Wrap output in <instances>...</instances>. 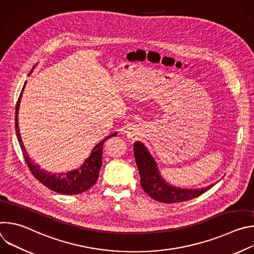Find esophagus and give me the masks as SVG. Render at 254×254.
<instances>
[{
  "instance_id": "esophagus-1",
  "label": "esophagus",
  "mask_w": 254,
  "mask_h": 254,
  "mask_svg": "<svg viewBox=\"0 0 254 254\" xmlns=\"http://www.w3.org/2000/svg\"><path fill=\"white\" fill-rule=\"evenodd\" d=\"M127 136H128L129 138H131V139H135L136 133H135L133 130H128V131H127Z\"/></svg>"
}]
</instances>
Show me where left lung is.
Wrapping results in <instances>:
<instances>
[{
    "label": "left lung",
    "mask_w": 254,
    "mask_h": 254,
    "mask_svg": "<svg viewBox=\"0 0 254 254\" xmlns=\"http://www.w3.org/2000/svg\"><path fill=\"white\" fill-rule=\"evenodd\" d=\"M133 155L138 169L140 185L151 198L162 203H179L196 198L213 187L201 189H181L170 186L160 176L155 160L140 141L133 143Z\"/></svg>",
    "instance_id": "obj_1"
}]
</instances>
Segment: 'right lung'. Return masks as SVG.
Here are the masks:
<instances>
[{
	"mask_svg": "<svg viewBox=\"0 0 254 254\" xmlns=\"http://www.w3.org/2000/svg\"><path fill=\"white\" fill-rule=\"evenodd\" d=\"M32 72V70H31ZM30 72V73H31ZM26 84V83H25ZM24 84V86H25ZM24 89V87H23ZM23 89L20 93V96L17 101L16 105V113H15V128L16 133L18 137V141L20 143V147L24 156V159L26 161V164L32 173V175L37 179L40 183H42L45 187L49 188L50 190L64 195H76L80 194L82 192L87 191L89 188H91L98 179L99 171L102 165V146L103 142L112 136H115L118 134V132L112 133L108 135L106 138L98 142L94 149L92 150L91 155L89 158L85 161V163L77 170L71 171L68 173H62V174H50L49 172H46L42 169H40L39 165L34 164L31 159L29 158L25 147L23 146V142L20 136L19 127H18V111H19V105L20 100L22 96Z\"/></svg>",
	"mask_w": 254,
	"mask_h": 254,
	"instance_id": "1",
	"label": "right lung"
}]
</instances>
